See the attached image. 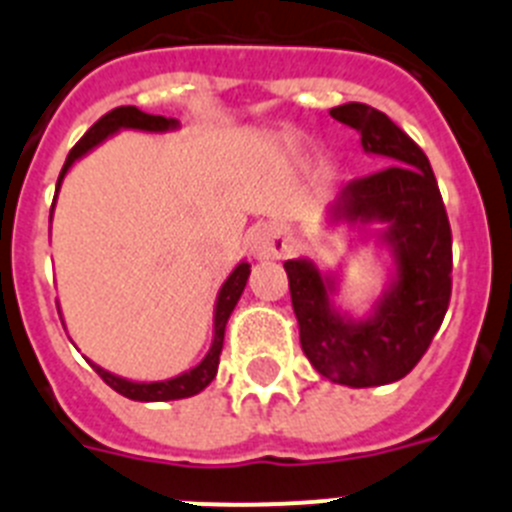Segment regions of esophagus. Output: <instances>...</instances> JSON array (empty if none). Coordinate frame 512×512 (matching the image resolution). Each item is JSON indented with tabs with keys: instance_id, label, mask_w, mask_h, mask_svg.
Wrapping results in <instances>:
<instances>
[{
	"instance_id": "34e87169",
	"label": "esophagus",
	"mask_w": 512,
	"mask_h": 512,
	"mask_svg": "<svg viewBox=\"0 0 512 512\" xmlns=\"http://www.w3.org/2000/svg\"><path fill=\"white\" fill-rule=\"evenodd\" d=\"M248 248L256 259H279L287 251V241H284L282 230L274 225H264V228L253 230L248 238Z\"/></svg>"
}]
</instances>
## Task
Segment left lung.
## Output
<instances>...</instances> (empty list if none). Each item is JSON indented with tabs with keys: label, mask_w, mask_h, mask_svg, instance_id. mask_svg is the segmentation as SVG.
<instances>
[{
	"label": "left lung",
	"mask_w": 512,
	"mask_h": 512,
	"mask_svg": "<svg viewBox=\"0 0 512 512\" xmlns=\"http://www.w3.org/2000/svg\"><path fill=\"white\" fill-rule=\"evenodd\" d=\"M330 117L361 133V148L384 169L354 179L325 207L330 225H379L390 277L366 315L336 305L341 271L310 259L284 261L300 343L325 379L379 387L413 372L431 346L451 300V228L425 153L384 112L369 104L333 107Z\"/></svg>",
	"instance_id": "1"
}]
</instances>
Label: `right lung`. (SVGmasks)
<instances>
[{"instance_id":"1","label":"right lung","mask_w":512,"mask_h":512,"mask_svg":"<svg viewBox=\"0 0 512 512\" xmlns=\"http://www.w3.org/2000/svg\"><path fill=\"white\" fill-rule=\"evenodd\" d=\"M179 128V120L174 117H161V115H148V112H140L138 107H117V110L107 112L104 117H99L94 122L92 128L84 133V138L71 148L69 158H66V164H63L61 176H58V184H56V197H58V189H61L63 176L69 174L71 166L79 161V158L87 156L89 151L104 143L107 138H112L115 133L120 130H140V133H169V130ZM56 207V202H53ZM53 207H51V217H53ZM248 274H251V264L248 261H241V264L235 266L230 271V277L225 279L220 292H217V300H215V315H212V343H210V351L205 354V359L200 361L197 366L187 369V372L176 374L171 379H161V382H133V379H125V377H117V374L107 372L102 369L99 364L89 361V364L97 369L99 377L104 382L110 384L112 390L120 392L122 397H128V400L135 402H169V400H184V397H192V395H200L205 390L207 384L215 379L217 374V364H220V351H223V338H225V325H228L230 312L235 310L238 300H241L243 289H246L248 282ZM63 323V318H61Z\"/></svg>"}]
</instances>
